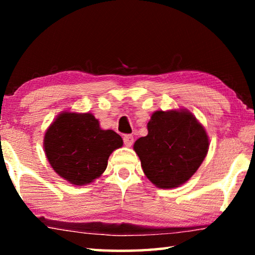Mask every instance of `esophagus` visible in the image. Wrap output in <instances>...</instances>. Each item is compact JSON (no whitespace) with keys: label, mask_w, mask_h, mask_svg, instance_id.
I'll use <instances>...</instances> for the list:
<instances>
[{"label":"esophagus","mask_w":255,"mask_h":255,"mask_svg":"<svg viewBox=\"0 0 255 255\" xmlns=\"http://www.w3.org/2000/svg\"><path fill=\"white\" fill-rule=\"evenodd\" d=\"M124 144L127 146V147H130L133 144V137L132 135H125L124 136Z\"/></svg>","instance_id":"1"}]
</instances>
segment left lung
<instances>
[{
    "instance_id": "1",
    "label": "left lung",
    "mask_w": 255,
    "mask_h": 255,
    "mask_svg": "<svg viewBox=\"0 0 255 255\" xmlns=\"http://www.w3.org/2000/svg\"><path fill=\"white\" fill-rule=\"evenodd\" d=\"M147 130V136L133 144L145 175L161 189L187 182L208 153L204 126L185 109L158 110L150 117Z\"/></svg>"
}]
</instances>
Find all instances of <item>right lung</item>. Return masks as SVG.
Instances as JSON below:
<instances>
[{
  "instance_id": "right-lung-1",
  "label": "right lung",
  "mask_w": 255,
  "mask_h": 255,
  "mask_svg": "<svg viewBox=\"0 0 255 255\" xmlns=\"http://www.w3.org/2000/svg\"><path fill=\"white\" fill-rule=\"evenodd\" d=\"M123 138L103 130L92 114L64 111L45 132V154L54 171L74 185L99 178L110 154L123 146Z\"/></svg>"
}]
</instances>
